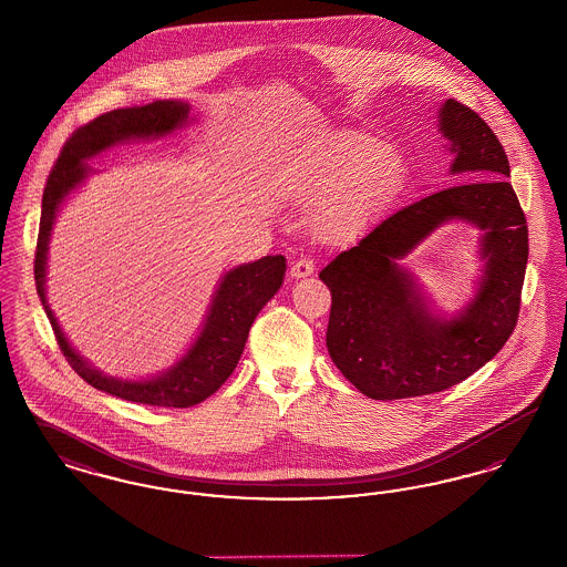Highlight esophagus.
Returning <instances> with one entry per match:
<instances>
[{"mask_svg":"<svg viewBox=\"0 0 567 567\" xmlns=\"http://www.w3.org/2000/svg\"><path fill=\"white\" fill-rule=\"evenodd\" d=\"M289 274H291V278H296V280H299V278H308V276L315 274V261L303 257V259H299V261H296V264L291 266Z\"/></svg>","mask_w":567,"mask_h":567,"instance_id":"34e87169","label":"esophagus"}]
</instances>
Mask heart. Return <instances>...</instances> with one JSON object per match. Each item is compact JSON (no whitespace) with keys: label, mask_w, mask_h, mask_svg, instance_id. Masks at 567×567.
<instances>
[{"label":"heart","mask_w":567,"mask_h":567,"mask_svg":"<svg viewBox=\"0 0 567 567\" xmlns=\"http://www.w3.org/2000/svg\"><path fill=\"white\" fill-rule=\"evenodd\" d=\"M372 135L342 132L331 144L271 172L264 190L291 206H312L310 229L323 243L357 236L400 181L402 165Z\"/></svg>","instance_id":"heart-1"}]
</instances>
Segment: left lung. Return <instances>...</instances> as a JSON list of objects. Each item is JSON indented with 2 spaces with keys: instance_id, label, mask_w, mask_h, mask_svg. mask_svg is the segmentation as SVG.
Listing matches in <instances>:
<instances>
[{
  "instance_id": "1",
  "label": "left lung",
  "mask_w": 567,
  "mask_h": 567,
  "mask_svg": "<svg viewBox=\"0 0 567 567\" xmlns=\"http://www.w3.org/2000/svg\"><path fill=\"white\" fill-rule=\"evenodd\" d=\"M437 132L463 185L432 193L384 218L340 252L319 278L331 291L327 351L372 400L444 391L472 377L508 342L527 268V223L511 183L504 146L474 110L446 100ZM461 219L482 231L475 293L449 316L433 311L417 279L399 261L432 231Z\"/></svg>"
}]
</instances>
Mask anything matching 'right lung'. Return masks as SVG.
<instances>
[{
  "label": "right lung",
  "mask_w": 567,
  "mask_h": 567,
  "mask_svg": "<svg viewBox=\"0 0 567 567\" xmlns=\"http://www.w3.org/2000/svg\"><path fill=\"white\" fill-rule=\"evenodd\" d=\"M189 112L187 102L162 100L146 106L112 110L97 116L95 121L76 130L65 142L42 197V218L33 274L38 296L53 324L56 342L68 357V363L82 380L104 393L135 404L189 408L210 398L236 370L248 340L250 324L271 297L278 293L287 270V259L282 255H268L264 259L225 271L216 285L202 329L190 342L189 349L174 365L155 377L137 380L109 377L91 365L70 344L47 297L49 244L56 215L61 213L68 197L74 190L81 189L82 183L95 172L93 167H89L93 157L130 140H159L172 135L193 123Z\"/></svg>",
  "instance_id": "add662e5"
}]
</instances>
